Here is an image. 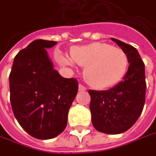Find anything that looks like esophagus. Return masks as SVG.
<instances>
[{
    "instance_id": "1",
    "label": "esophagus",
    "mask_w": 156,
    "mask_h": 156,
    "mask_svg": "<svg viewBox=\"0 0 156 156\" xmlns=\"http://www.w3.org/2000/svg\"><path fill=\"white\" fill-rule=\"evenodd\" d=\"M79 90H80V91H84V90H86V87L83 86V84H79Z\"/></svg>"
}]
</instances>
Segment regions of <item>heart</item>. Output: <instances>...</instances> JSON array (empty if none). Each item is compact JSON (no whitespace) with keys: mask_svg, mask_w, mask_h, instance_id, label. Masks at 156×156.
<instances>
[{"mask_svg":"<svg viewBox=\"0 0 156 156\" xmlns=\"http://www.w3.org/2000/svg\"><path fill=\"white\" fill-rule=\"evenodd\" d=\"M71 59L84 66L85 81L95 89H106L118 83L128 70L129 59L124 50L104 42H93L73 48ZM65 65L72 61L60 57Z\"/></svg>","mask_w":156,"mask_h":156,"instance_id":"obj_1","label":"heart"}]
</instances>
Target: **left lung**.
I'll list each match as a JSON object with an SVG mask.
<instances>
[{
	"label": "left lung",
	"instance_id": "8db88e82",
	"mask_svg": "<svg viewBox=\"0 0 156 156\" xmlns=\"http://www.w3.org/2000/svg\"><path fill=\"white\" fill-rule=\"evenodd\" d=\"M128 56V71L122 80L107 90H90L91 122L106 134L122 133L137 122L146 101L145 64L133 46L111 38Z\"/></svg>",
	"mask_w": 156,
	"mask_h": 156
}]
</instances>
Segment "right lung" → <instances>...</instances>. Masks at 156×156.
<instances>
[{
    "mask_svg": "<svg viewBox=\"0 0 156 156\" xmlns=\"http://www.w3.org/2000/svg\"><path fill=\"white\" fill-rule=\"evenodd\" d=\"M57 41L35 40L20 50L9 74L10 103L20 126L38 139L58 136L66 127L78 81L53 67L46 49Z\"/></svg>",
    "mask_w": 156,
    "mask_h": 156,
    "instance_id": "add662e5",
    "label": "right lung"
}]
</instances>
